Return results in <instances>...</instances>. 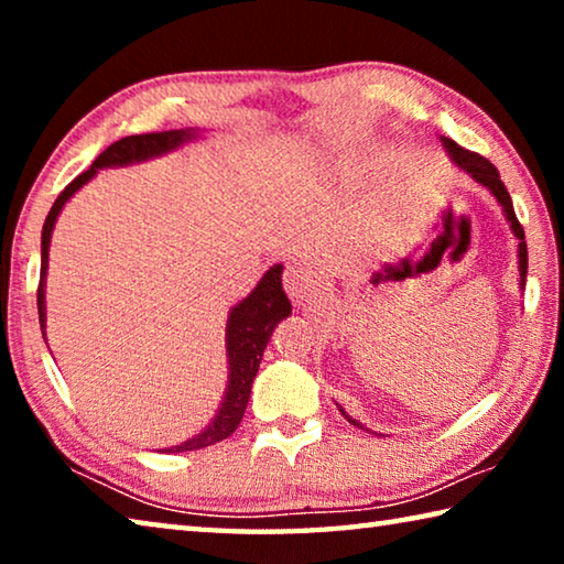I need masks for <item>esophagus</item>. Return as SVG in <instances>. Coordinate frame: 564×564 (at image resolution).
Returning a JSON list of instances; mask_svg holds the SVG:
<instances>
[{
    "instance_id": "obj_1",
    "label": "esophagus",
    "mask_w": 564,
    "mask_h": 564,
    "mask_svg": "<svg viewBox=\"0 0 564 564\" xmlns=\"http://www.w3.org/2000/svg\"><path fill=\"white\" fill-rule=\"evenodd\" d=\"M283 289L295 305H305L318 293V283L311 271L301 269V265H289L283 273Z\"/></svg>"
}]
</instances>
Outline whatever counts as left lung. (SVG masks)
<instances>
[{"instance_id":"left-lung-1","label":"left lung","mask_w":564,"mask_h":564,"mask_svg":"<svg viewBox=\"0 0 564 564\" xmlns=\"http://www.w3.org/2000/svg\"><path fill=\"white\" fill-rule=\"evenodd\" d=\"M441 141H443L445 151H447V154H451V159L455 161V164L460 166L463 171H467V174H470V176L477 181V184L488 188L490 194H492L495 198H498V204L502 206V212H505V218H508V221H510L512 234L518 236V241H520V243H518V263H520V285H524V279H528V243H524V231H522V226H520V221H518V216H514L512 198H510V194H508V188H505V184L500 181L498 169H495L485 156L475 154V151H467V149H463V147H457L453 139L443 137ZM338 410H340L343 415H346V420H348L350 425L362 427V425L358 423V420L350 417L340 405H338Z\"/></svg>"}]
</instances>
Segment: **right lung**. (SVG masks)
Listing matches in <instances>:
<instances>
[{
  "label": "right lung",
  "mask_w": 564,
  "mask_h": 564,
  "mask_svg": "<svg viewBox=\"0 0 564 564\" xmlns=\"http://www.w3.org/2000/svg\"><path fill=\"white\" fill-rule=\"evenodd\" d=\"M198 137L196 129H171V131H156V133H137V137H123L119 141L101 151L94 159V164L76 176L69 186H66L59 198H56L50 216H46L42 228V275L40 289H36V305H40V323L42 336H46V301H44V285H46V269H50V243L56 218H59L64 204L79 191L87 181L97 176L99 169L109 166H129L141 164V161L164 156L169 151L184 147L186 141H194ZM281 271L283 265L275 263L263 273L259 285L246 295V299L234 305L228 313L226 323V358H228V386L221 400V408L216 410L212 423H208L202 433L188 437L186 443L166 447V453H184V451H202V447L214 445L218 441H226L231 435L241 417L246 413L248 398H251L253 378L259 373L263 350L269 346V338L279 323L291 316V301L283 293L281 285ZM46 340V338H44Z\"/></svg>",
  "instance_id": "right-lung-1"
}]
</instances>
